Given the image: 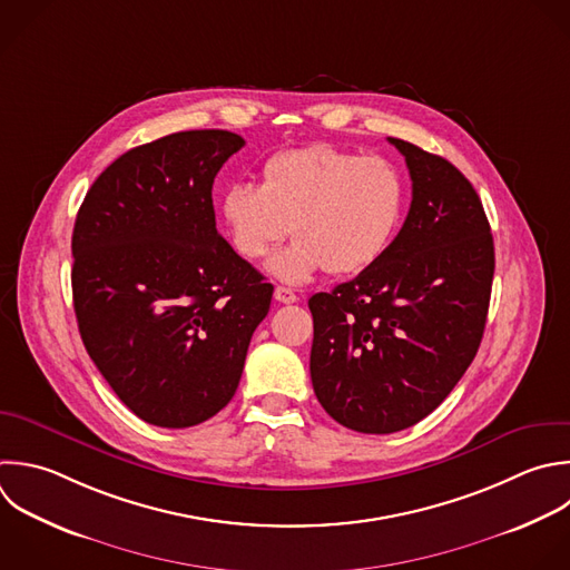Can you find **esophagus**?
Listing matches in <instances>:
<instances>
[{
    "mask_svg": "<svg viewBox=\"0 0 570 570\" xmlns=\"http://www.w3.org/2000/svg\"><path fill=\"white\" fill-rule=\"evenodd\" d=\"M274 298H276L278 303H283V305H292V303L298 301V296H296L289 287H276V289H274Z\"/></svg>",
    "mask_w": 570,
    "mask_h": 570,
    "instance_id": "1",
    "label": "esophagus"
}]
</instances>
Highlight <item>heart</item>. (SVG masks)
Returning a JSON list of instances; mask_svg holds the SVG:
<instances>
[{"mask_svg": "<svg viewBox=\"0 0 570 570\" xmlns=\"http://www.w3.org/2000/svg\"><path fill=\"white\" fill-rule=\"evenodd\" d=\"M405 207L407 185L394 163L316 142L274 154L258 187L229 185L218 216L245 261L265 258L292 232L296 240L269 269L285 283H305L321 269L347 276L374 265L396 238Z\"/></svg>", "mask_w": 570, "mask_h": 570, "instance_id": "heart-1", "label": "heart"}]
</instances>
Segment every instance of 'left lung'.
I'll return each instance as SVG.
<instances>
[{
  "label": "left lung",
  "mask_w": 570,
  "mask_h": 570,
  "mask_svg": "<svg viewBox=\"0 0 570 570\" xmlns=\"http://www.w3.org/2000/svg\"><path fill=\"white\" fill-rule=\"evenodd\" d=\"M387 140L410 171L407 218L374 265L309 298L316 399L365 434L405 430L450 394L479 350L494 274L490 225L468 178Z\"/></svg>",
  "instance_id": "1"
}]
</instances>
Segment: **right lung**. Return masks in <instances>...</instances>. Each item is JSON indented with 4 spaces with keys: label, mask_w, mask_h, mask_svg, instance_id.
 Listing matches in <instances>:
<instances>
[{
    "label": "right lung",
    "mask_w": 570,
    "mask_h": 570,
    "mask_svg": "<svg viewBox=\"0 0 570 570\" xmlns=\"http://www.w3.org/2000/svg\"><path fill=\"white\" fill-rule=\"evenodd\" d=\"M245 147L220 129L180 131L111 163L73 227L82 343L142 421L191 428L236 394L274 287L216 229L220 167Z\"/></svg>",
    "instance_id": "right-lung-1"
}]
</instances>
